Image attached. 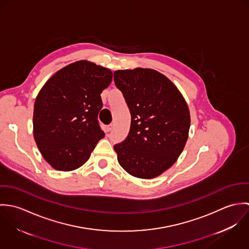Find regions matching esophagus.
Here are the masks:
<instances>
[{
    "label": "esophagus",
    "instance_id": "esophagus-1",
    "mask_svg": "<svg viewBox=\"0 0 249 249\" xmlns=\"http://www.w3.org/2000/svg\"><path fill=\"white\" fill-rule=\"evenodd\" d=\"M113 129V124H109L107 126V132H110Z\"/></svg>",
    "mask_w": 249,
    "mask_h": 249
}]
</instances>
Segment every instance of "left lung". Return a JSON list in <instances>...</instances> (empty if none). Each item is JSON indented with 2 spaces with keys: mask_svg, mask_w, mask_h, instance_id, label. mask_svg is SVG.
<instances>
[{
  "mask_svg": "<svg viewBox=\"0 0 249 249\" xmlns=\"http://www.w3.org/2000/svg\"><path fill=\"white\" fill-rule=\"evenodd\" d=\"M131 115L124 141L114 145L122 168L135 178H156L171 168L184 149L190 111L178 87L152 69L114 71Z\"/></svg>",
  "mask_w": 249,
  "mask_h": 249,
  "instance_id": "obj_1",
  "label": "left lung"
}]
</instances>
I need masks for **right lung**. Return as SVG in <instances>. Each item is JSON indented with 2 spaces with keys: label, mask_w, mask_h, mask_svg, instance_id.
<instances>
[{
  "label": "right lung",
  "mask_w": 249,
  "mask_h": 249,
  "mask_svg": "<svg viewBox=\"0 0 249 249\" xmlns=\"http://www.w3.org/2000/svg\"><path fill=\"white\" fill-rule=\"evenodd\" d=\"M113 73L80 60L56 71L42 87L34 109V136L44 159L55 170L73 171L90 158L105 137L98 115L102 92Z\"/></svg>",
  "instance_id": "obj_1"
}]
</instances>
